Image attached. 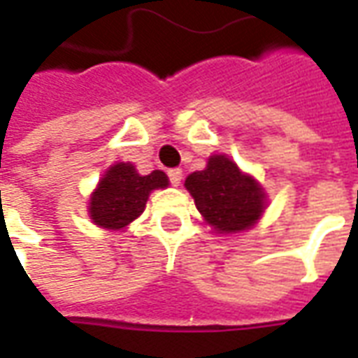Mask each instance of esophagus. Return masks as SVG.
Returning <instances> with one entry per match:
<instances>
[{"instance_id": "34e87169", "label": "esophagus", "mask_w": 358, "mask_h": 358, "mask_svg": "<svg viewBox=\"0 0 358 358\" xmlns=\"http://www.w3.org/2000/svg\"><path fill=\"white\" fill-rule=\"evenodd\" d=\"M166 174H169V180H171L172 186H180V182H182V169H171Z\"/></svg>"}]
</instances>
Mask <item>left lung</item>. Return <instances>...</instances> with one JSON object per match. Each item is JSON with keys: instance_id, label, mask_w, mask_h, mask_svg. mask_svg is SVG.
I'll return each mask as SVG.
<instances>
[{"instance_id": "1", "label": "left lung", "mask_w": 358, "mask_h": 358, "mask_svg": "<svg viewBox=\"0 0 358 358\" xmlns=\"http://www.w3.org/2000/svg\"><path fill=\"white\" fill-rule=\"evenodd\" d=\"M186 187L195 207L218 234L248 230L264 209L263 187L251 176L241 174L224 155H213L205 171L192 172Z\"/></svg>"}]
</instances>
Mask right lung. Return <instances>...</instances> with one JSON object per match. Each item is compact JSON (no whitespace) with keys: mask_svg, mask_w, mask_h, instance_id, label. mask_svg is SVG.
Instances as JSON below:
<instances>
[{"mask_svg":"<svg viewBox=\"0 0 358 358\" xmlns=\"http://www.w3.org/2000/svg\"><path fill=\"white\" fill-rule=\"evenodd\" d=\"M166 186L169 178L163 171L141 176L130 163H118L105 172L92 195L90 217L101 228H124L143 213L149 194Z\"/></svg>","mask_w":358,"mask_h":358,"instance_id":"obj_1","label":"right lung"}]
</instances>
